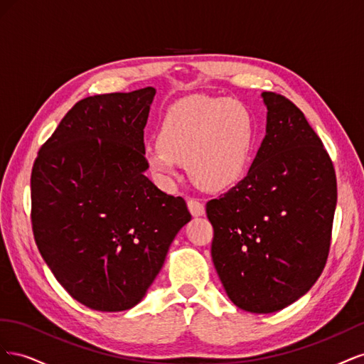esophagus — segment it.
I'll return each mask as SVG.
<instances>
[{"label": "esophagus", "mask_w": 364, "mask_h": 364, "mask_svg": "<svg viewBox=\"0 0 364 364\" xmlns=\"http://www.w3.org/2000/svg\"><path fill=\"white\" fill-rule=\"evenodd\" d=\"M186 203H188V209H190L191 215H194V217L205 215V205L200 200L188 199V202H186Z\"/></svg>", "instance_id": "esophagus-1"}]
</instances>
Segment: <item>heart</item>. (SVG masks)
<instances>
[{
    "label": "heart",
    "instance_id": "heart-1",
    "mask_svg": "<svg viewBox=\"0 0 364 364\" xmlns=\"http://www.w3.org/2000/svg\"><path fill=\"white\" fill-rule=\"evenodd\" d=\"M255 130L247 107L237 100L209 98L173 107L164 118L158 146L149 149L146 161L161 182L178 176V162L196 183L223 190L246 173Z\"/></svg>",
    "mask_w": 364,
    "mask_h": 364
}]
</instances>
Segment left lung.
<instances>
[{
	"label": "left lung",
	"mask_w": 364,
	"mask_h": 364,
	"mask_svg": "<svg viewBox=\"0 0 364 364\" xmlns=\"http://www.w3.org/2000/svg\"><path fill=\"white\" fill-rule=\"evenodd\" d=\"M266 136L249 173L206 203L211 255L229 299L279 311L310 290L326 264L337 181L321 138L289 98L261 94Z\"/></svg>",
	"instance_id": "8db88e82"
}]
</instances>
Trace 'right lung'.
Instances as JSON below:
<instances>
[{
	"instance_id": "obj_1",
	"label": "right lung",
	"mask_w": 364,
	"mask_h": 364,
	"mask_svg": "<svg viewBox=\"0 0 364 364\" xmlns=\"http://www.w3.org/2000/svg\"><path fill=\"white\" fill-rule=\"evenodd\" d=\"M155 94L149 86L83 98L33 165L38 249L62 287L91 310L135 306L191 220L182 197L161 191L144 174V127Z\"/></svg>"
}]
</instances>
